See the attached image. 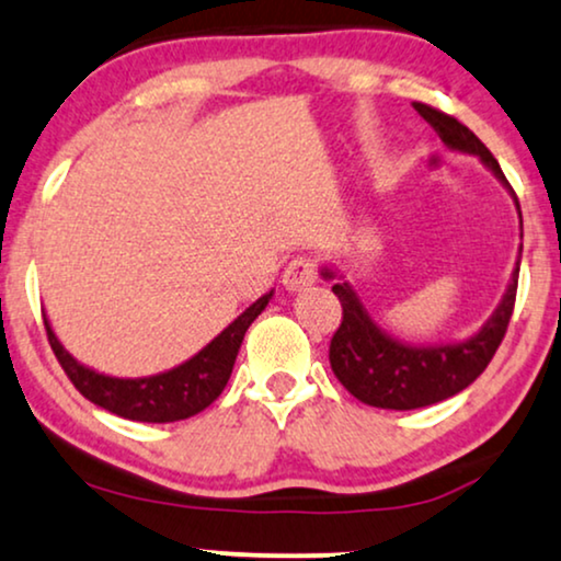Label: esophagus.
<instances>
[{"label": "esophagus", "mask_w": 561, "mask_h": 561, "mask_svg": "<svg viewBox=\"0 0 561 561\" xmlns=\"http://www.w3.org/2000/svg\"><path fill=\"white\" fill-rule=\"evenodd\" d=\"M312 283H317V267L314 260L309 257L291 260V265L283 273V286H286L288 291H301V288H309Z\"/></svg>", "instance_id": "34e87169"}]
</instances>
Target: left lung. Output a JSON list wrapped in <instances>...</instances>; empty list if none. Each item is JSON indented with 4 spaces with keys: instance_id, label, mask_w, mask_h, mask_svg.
Wrapping results in <instances>:
<instances>
[{
    "instance_id": "1",
    "label": "left lung",
    "mask_w": 561,
    "mask_h": 561,
    "mask_svg": "<svg viewBox=\"0 0 561 561\" xmlns=\"http://www.w3.org/2000/svg\"><path fill=\"white\" fill-rule=\"evenodd\" d=\"M413 108L432 124V129L449 150L479 158L496 176V182L513 195L523 237L520 203H517L513 186L504 179L500 163L489 153L486 145L466 124L426 106V103H413ZM520 254L523 244L502 301L496 304L492 317L481 324L479 333L466 337V341L437 345H416L392 337L369 314L354 286L333 267L324 265L320 275L324 280H333V294L343 304V322L330 341V366H333L335 377L362 403L387 408V411H413V408H424L458 396L486 369L496 348H500L504 333H507L515 307Z\"/></svg>"
}]
</instances>
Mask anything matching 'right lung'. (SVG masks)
I'll return each instance as SVG.
<instances>
[{"label":"right lung","instance_id":"1","mask_svg":"<svg viewBox=\"0 0 561 561\" xmlns=\"http://www.w3.org/2000/svg\"><path fill=\"white\" fill-rule=\"evenodd\" d=\"M270 299H273V291L244 309L237 320L228 324L224 333L213 337L195 356L186 358V362L174 366V369L158 371V375L148 377H112L90 369V366L80 364L61 345L46 314L44 324L48 343H51V351L57 354L61 369L67 371L72 385L78 387L90 403L106 408V411L129 421L171 424V421L190 419L195 413L205 411L224 392L249 324L257 320Z\"/></svg>","mask_w":561,"mask_h":561}]
</instances>
